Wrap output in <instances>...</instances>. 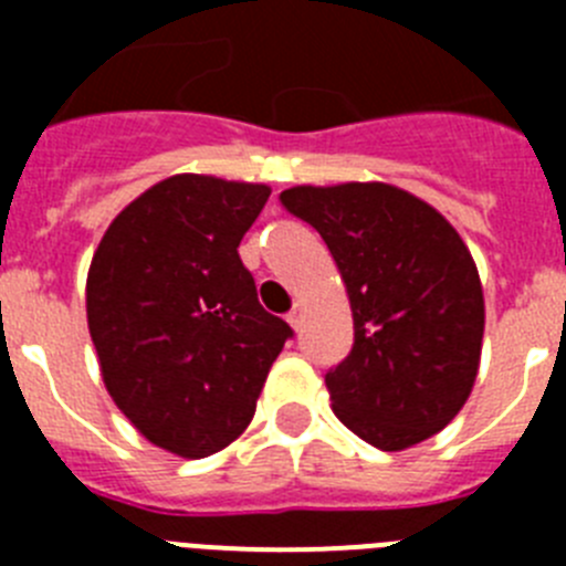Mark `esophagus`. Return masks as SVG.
I'll use <instances>...</instances> for the list:
<instances>
[{
  "instance_id": "1",
  "label": "esophagus",
  "mask_w": 566,
  "mask_h": 566,
  "mask_svg": "<svg viewBox=\"0 0 566 566\" xmlns=\"http://www.w3.org/2000/svg\"><path fill=\"white\" fill-rule=\"evenodd\" d=\"M289 323H292V328H300V323H303V306L300 303H294V308L289 312Z\"/></svg>"
}]
</instances>
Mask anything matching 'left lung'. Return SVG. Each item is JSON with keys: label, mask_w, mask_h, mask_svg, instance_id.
<instances>
[{"label": "left lung", "mask_w": 566, "mask_h": 566, "mask_svg": "<svg viewBox=\"0 0 566 566\" xmlns=\"http://www.w3.org/2000/svg\"><path fill=\"white\" fill-rule=\"evenodd\" d=\"M280 203L326 240L352 300V352L326 374L339 422L379 451L442 431L473 391L484 334L482 283L457 229L379 181L292 187Z\"/></svg>", "instance_id": "left-lung-1"}]
</instances>
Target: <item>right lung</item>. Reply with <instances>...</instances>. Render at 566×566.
Wrapping results in <instances>:
<instances>
[{"mask_svg": "<svg viewBox=\"0 0 566 566\" xmlns=\"http://www.w3.org/2000/svg\"><path fill=\"white\" fill-rule=\"evenodd\" d=\"M269 195L263 184L172 175L109 223L90 263L87 326L109 397L184 459L247 431L292 337L258 303L238 254Z\"/></svg>", "mask_w": 566, "mask_h": 566, "instance_id": "add662e5", "label": "right lung"}]
</instances>
